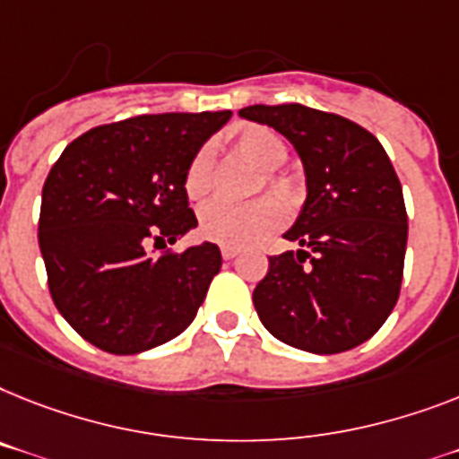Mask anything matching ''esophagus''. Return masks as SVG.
<instances>
[{
  "label": "esophagus",
  "instance_id": "esophagus-1",
  "mask_svg": "<svg viewBox=\"0 0 459 459\" xmlns=\"http://www.w3.org/2000/svg\"><path fill=\"white\" fill-rule=\"evenodd\" d=\"M221 253H222V257H225V260H232V257L238 255V251L234 248V246H222Z\"/></svg>",
  "mask_w": 459,
  "mask_h": 459
}]
</instances>
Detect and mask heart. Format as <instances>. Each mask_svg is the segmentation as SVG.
Returning a JSON list of instances; mask_svg holds the SVG:
<instances>
[{
    "label": "heart",
    "instance_id": "1",
    "mask_svg": "<svg viewBox=\"0 0 459 459\" xmlns=\"http://www.w3.org/2000/svg\"><path fill=\"white\" fill-rule=\"evenodd\" d=\"M232 147L238 157L263 170H274L289 159V143L274 128L263 124H241L232 131ZM213 147H199L185 170V192L192 202H199L213 187ZM267 185L279 199L290 204L295 199V185L290 178L270 173ZM283 222V208L274 199H257L248 204L211 202L199 213V232L213 244L244 248Z\"/></svg>",
    "mask_w": 459,
    "mask_h": 459
}]
</instances>
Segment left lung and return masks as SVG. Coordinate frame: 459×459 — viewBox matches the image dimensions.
Instances as JSON below:
<instances>
[{"label":"left lung","instance_id":"left-lung-1","mask_svg":"<svg viewBox=\"0 0 459 459\" xmlns=\"http://www.w3.org/2000/svg\"><path fill=\"white\" fill-rule=\"evenodd\" d=\"M238 115L286 135L307 176L305 206L283 234L302 248L270 257L253 290L257 316L298 350H354L399 300L408 215L396 170L380 140L333 112L290 102Z\"/></svg>","mask_w":459,"mask_h":459}]
</instances>
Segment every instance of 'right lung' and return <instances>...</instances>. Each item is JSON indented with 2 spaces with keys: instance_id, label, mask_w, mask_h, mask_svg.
<instances>
[{
  "instance_id": "1",
  "label": "right lung",
  "mask_w": 459,
  "mask_h": 459,
  "mask_svg": "<svg viewBox=\"0 0 459 459\" xmlns=\"http://www.w3.org/2000/svg\"><path fill=\"white\" fill-rule=\"evenodd\" d=\"M232 117L140 115L91 128L63 150L41 189L39 248L67 324L98 350L138 354L187 328L222 255L215 244L152 255L196 227L185 170Z\"/></svg>"
}]
</instances>
